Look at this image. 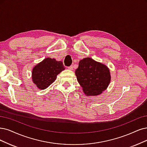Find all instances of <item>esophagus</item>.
Instances as JSON below:
<instances>
[{"mask_svg": "<svg viewBox=\"0 0 147 147\" xmlns=\"http://www.w3.org/2000/svg\"><path fill=\"white\" fill-rule=\"evenodd\" d=\"M68 69L69 70H73V66H70V67H68Z\"/></svg>", "mask_w": 147, "mask_h": 147, "instance_id": "1", "label": "esophagus"}]
</instances>
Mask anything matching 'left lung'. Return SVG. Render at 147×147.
Returning a JSON list of instances; mask_svg holds the SVG:
<instances>
[{"label": "left lung", "instance_id": "left-lung-1", "mask_svg": "<svg viewBox=\"0 0 147 147\" xmlns=\"http://www.w3.org/2000/svg\"><path fill=\"white\" fill-rule=\"evenodd\" d=\"M75 74L86 96L100 94L107 88L111 81L108 67L90 57L80 60Z\"/></svg>", "mask_w": 147, "mask_h": 147}]
</instances>
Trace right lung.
Returning a JSON list of instances; mask_svg holds the SVG:
<instances>
[{
  "instance_id": "1",
  "label": "right lung",
  "mask_w": 147,
  "mask_h": 147,
  "mask_svg": "<svg viewBox=\"0 0 147 147\" xmlns=\"http://www.w3.org/2000/svg\"><path fill=\"white\" fill-rule=\"evenodd\" d=\"M65 69L62 61L47 57L33 67L32 80L40 90H45L53 84L57 76Z\"/></svg>"
}]
</instances>
